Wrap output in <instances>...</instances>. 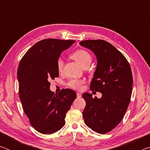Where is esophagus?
Instances as JSON below:
<instances>
[{
	"instance_id": "esophagus-1",
	"label": "esophagus",
	"mask_w": 150,
	"mask_h": 150,
	"mask_svg": "<svg viewBox=\"0 0 150 150\" xmlns=\"http://www.w3.org/2000/svg\"><path fill=\"white\" fill-rule=\"evenodd\" d=\"M81 93H77V98H81Z\"/></svg>"
}]
</instances>
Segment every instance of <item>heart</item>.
Masks as SVG:
<instances>
[{"instance_id": "obj_1", "label": "heart", "mask_w": 150, "mask_h": 150, "mask_svg": "<svg viewBox=\"0 0 150 150\" xmlns=\"http://www.w3.org/2000/svg\"><path fill=\"white\" fill-rule=\"evenodd\" d=\"M70 57L78 63L81 67L89 65L92 62V57L87 51L84 50H77L73 52L70 55ZM63 62L62 59H59L57 62V68L59 72H61L63 69ZM84 83L83 80L81 79H71L67 83V85L73 89L79 90L81 88V86Z\"/></svg>"}]
</instances>
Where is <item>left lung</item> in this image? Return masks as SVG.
I'll list each match as a JSON object with an SVG mask.
<instances>
[{"label":"left lung","mask_w":150,"mask_h":150,"mask_svg":"<svg viewBox=\"0 0 150 150\" xmlns=\"http://www.w3.org/2000/svg\"><path fill=\"white\" fill-rule=\"evenodd\" d=\"M79 44L96 55L97 65L90 89L102 93L100 98L83 94L86 102L83 117L88 128L104 134L120 122L128 108L133 85L131 68L123 54L105 40H85Z\"/></svg>","instance_id":"8db88e82"}]
</instances>
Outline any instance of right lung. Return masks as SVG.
Returning a JSON list of instances; mask_svg holds the SVG:
<instances>
[{
  "instance_id": "1",
  "label": "right lung",
  "mask_w": 150,
  "mask_h": 150,
  "mask_svg": "<svg viewBox=\"0 0 150 150\" xmlns=\"http://www.w3.org/2000/svg\"><path fill=\"white\" fill-rule=\"evenodd\" d=\"M74 40L45 39L30 48L20 62L17 71L20 99L30 123L44 134L55 133L65 124L66 113L77 97L74 91H51L50 79L59 77L57 62Z\"/></svg>"
}]
</instances>
